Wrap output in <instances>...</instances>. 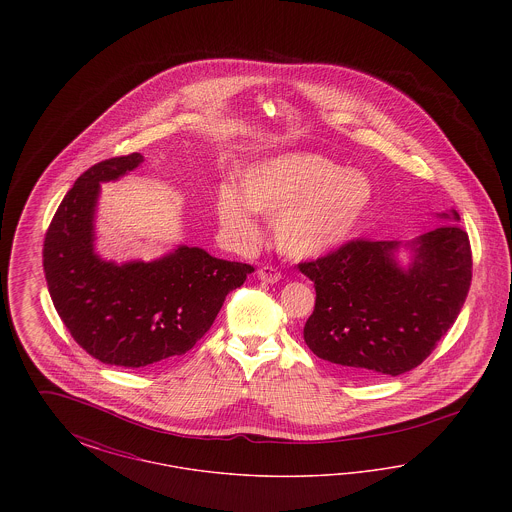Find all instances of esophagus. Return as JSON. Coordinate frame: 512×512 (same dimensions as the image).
Returning a JSON list of instances; mask_svg holds the SVG:
<instances>
[{"instance_id":"34e87169","label":"esophagus","mask_w":512,"mask_h":512,"mask_svg":"<svg viewBox=\"0 0 512 512\" xmlns=\"http://www.w3.org/2000/svg\"><path fill=\"white\" fill-rule=\"evenodd\" d=\"M257 276H259V280H261V282H265V284H276V282L282 278L280 270H278V268L270 267V265H265V267L259 268Z\"/></svg>"}]
</instances>
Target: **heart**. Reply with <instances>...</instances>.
<instances>
[{"mask_svg": "<svg viewBox=\"0 0 512 512\" xmlns=\"http://www.w3.org/2000/svg\"><path fill=\"white\" fill-rule=\"evenodd\" d=\"M244 194L220 188V222L236 236L257 234L255 211L274 217L278 249L295 259L324 255L351 238L370 209L374 188L368 176L345 171L313 153H288L245 172Z\"/></svg>", "mask_w": 512, "mask_h": 512, "instance_id": "heart-1", "label": "heart"}]
</instances>
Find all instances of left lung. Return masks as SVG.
<instances>
[{
	"mask_svg": "<svg viewBox=\"0 0 512 512\" xmlns=\"http://www.w3.org/2000/svg\"><path fill=\"white\" fill-rule=\"evenodd\" d=\"M451 220L414 242L407 270L393 259L397 242L366 238L299 263L317 292L303 328L309 349L361 380L424 363L455 324L472 282L468 234L455 211Z\"/></svg>",
	"mask_w": 512,
	"mask_h": 512,
	"instance_id": "left-lung-1",
	"label": "left lung"
}]
</instances>
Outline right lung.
<instances>
[{"label":"right lung","mask_w":512,"mask_h":512,"mask_svg":"<svg viewBox=\"0 0 512 512\" xmlns=\"http://www.w3.org/2000/svg\"><path fill=\"white\" fill-rule=\"evenodd\" d=\"M142 161L130 153L82 172L49 222L42 251L51 301L74 341L101 363L126 368L190 351L213 326L226 295L255 270L186 245L153 263L101 261L94 253L99 182Z\"/></svg>","instance_id":"add662e5"}]
</instances>
